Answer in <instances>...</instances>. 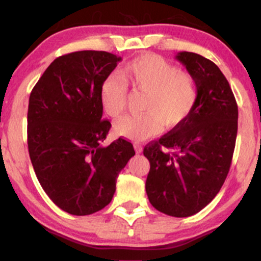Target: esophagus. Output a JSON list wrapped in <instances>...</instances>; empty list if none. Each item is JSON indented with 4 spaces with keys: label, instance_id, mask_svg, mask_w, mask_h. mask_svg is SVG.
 <instances>
[{
    "label": "esophagus",
    "instance_id": "1",
    "mask_svg": "<svg viewBox=\"0 0 261 261\" xmlns=\"http://www.w3.org/2000/svg\"><path fill=\"white\" fill-rule=\"evenodd\" d=\"M134 147H135V151H136V153H141V152H142V146L139 145V143H135Z\"/></svg>",
    "mask_w": 261,
    "mask_h": 261
}]
</instances>
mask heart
Returning <instances> with one entry per match:
<instances>
[{
	"label": "heart",
	"instance_id": "b5f03b06",
	"mask_svg": "<svg viewBox=\"0 0 261 261\" xmlns=\"http://www.w3.org/2000/svg\"><path fill=\"white\" fill-rule=\"evenodd\" d=\"M145 92L140 115H126L116 121L115 133L141 141L160 133L162 125L175 127L191 113L197 98L196 82L189 73L153 54L131 60L121 68V77L110 74L101 83L99 100L110 118H118L126 106L127 86Z\"/></svg>",
	"mask_w": 261,
	"mask_h": 261
}]
</instances>
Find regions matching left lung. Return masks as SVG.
<instances>
[{
  "mask_svg": "<svg viewBox=\"0 0 261 261\" xmlns=\"http://www.w3.org/2000/svg\"><path fill=\"white\" fill-rule=\"evenodd\" d=\"M175 59L195 80L196 103L181 124L143 149L151 164L146 193L160 212L188 217L208 205L226 180L238 107L228 81L214 62L188 51Z\"/></svg>",
  "mask_w": 261,
  "mask_h": 261,
  "instance_id": "8db88e82",
  "label": "left lung"
}]
</instances>
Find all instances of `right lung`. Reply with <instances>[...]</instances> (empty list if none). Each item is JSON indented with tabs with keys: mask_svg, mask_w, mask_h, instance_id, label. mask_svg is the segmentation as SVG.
<instances>
[{
	"mask_svg": "<svg viewBox=\"0 0 261 261\" xmlns=\"http://www.w3.org/2000/svg\"><path fill=\"white\" fill-rule=\"evenodd\" d=\"M121 58L76 51L50 64L28 107V149L41 188L56 206L76 216L104 208L116 178L135 155L131 142L101 146L110 124L101 120L99 89Z\"/></svg>",
	"mask_w": 261,
	"mask_h": 261,
	"instance_id": "add662e5",
	"label": "right lung"
}]
</instances>
